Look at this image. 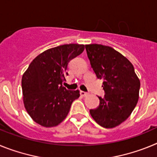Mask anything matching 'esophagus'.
<instances>
[{
	"label": "esophagus",
	"mask_w": 157,
	"mask_h": 157,
	"mask_svg": "<svg viewBox=\"0 0 157 157\" xmlns=\"http://www.w3.org/2000/svg\"><path fill=\"white\" fill-rule=\"evenodd\" d=\"M80 94H81L82 97H85V96L87 95V93L85 92V91H80Z\"/></svg>",
	"instance_id": "esophagus-1"
}]
</instances>
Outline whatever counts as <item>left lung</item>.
Instances as JSON below:
<instances>
[{
  "mask_svg": "<svg viewBox=\"0 0 157 157\" xmlns=\"http://www.w3.org/2000/svg\"><path fill=\"white\" fill-rule=\"evenodd\" d=\"M86 50L105 91L103 98L98 97L99 106L90 112L100 126L112 128L125 121L135 108L140 81L132 63L112 47L91 44L86 45Z\"/></svg>",
  "mask_w": 157,
  "mask_h": 157,
  "instance_id": "8db88e82",
  "label": "left lung"
}]
</instances>
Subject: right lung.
Here are the masks:
<instances>
[{
	"instance_id": "right-lung-1",
	"label": "right lung",
	"mask_w": 157,
	"mask_h": 157,
	"mask_svg": "<svg viewBox=\"0 0 157 157\" xmlns=\"http://www.w3.org/2000/svg\"><path fill=\"white\" fill-rule=\"evenodd\" d=\"M84 45L69 44L49 48L37 56L22 78L23 103L30 117L45 127L57 126L64 120L78 90L63 86L69 62L80 55Z\"/></svg>"
}]
</instances>
